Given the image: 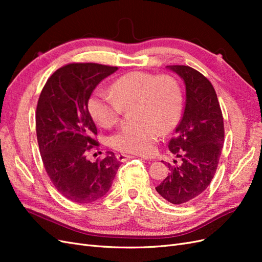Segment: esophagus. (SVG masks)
Wrapping results in <instances>:
<instances>
[{
    "mask_svg": "<svg viewBox=\"0 0 262 262\" xmlns=\"http://www.w3.org/2000/svg\"><path fill=\"white\" fill-rule=\"evenodd\" d=\"M131 157H132V156L126 155V154H118V155H117V160H118L119 162H125V161L130 160Z\"/></svg>",
    "mask_w": 262,
    "mask_h": 262,
    "instance_id": "1",
    "label": "esophagus"
}]
</instances>
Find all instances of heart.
I'll return each instance as SVG.
<instances>
[{"label":"heart","mask_w":262,"mask_h":262,"mask_svg":"<svg viewBox=\"0 0 262 262\" xmlns=\"http://www.w3.org/2000/svg\"><path fill=\"white\" fill-rule=\"evenodd\" d=\"M182 91L170 75L136 71L113 83L110 93L95 91L87 102L92 118L101 128L117 124L124 110H132V128L110 138V145L122 153L150 155L160 132L175 129L182 113Z\"/></svg>","instance_id":"b5f03b06"}]
</instances>
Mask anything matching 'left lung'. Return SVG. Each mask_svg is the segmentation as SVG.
I'll use <instances>...</instances> for the list:
<instances>
[{
    "label": "left lung",
    "mask_w": 262,
    "mask_h": 262,
    "mask_svg": "<svg viewBox=\"0 0 262 262\" xmlns=\"http://www.w3.org/2000/svg\"><path fill=\"white\" fill-rule=\"evenodd\" d=\"M186 85L184 115L169 141L170 152L180 158L167 163L169 172L155 189L172 204L194 200L210 185L216 171L224 143V122L213 85L187 66L166 67Z\"/></svg>",
    "instance_id": "8db88e82"
}]
</instances>
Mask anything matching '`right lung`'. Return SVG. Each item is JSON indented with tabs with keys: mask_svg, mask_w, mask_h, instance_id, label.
I'll return each instance as SVG.
<instances>
[{
	"mask_svg": "<svg viewBox=\"0 0 262 262\" xmlns=\"http://www.w3.org/2000/svg\"><path fill=\"white\" fill-rule=\"evenodd\" d=\"M117 70L70 63L48 78L38 99L36 132L45 169L58 191L76 203L104 196L120 166L113 152L94 163L86 158L99 146L87 102L96 86Z\"/></svg>",
	"mask_w": 262,
	"mask_h": 262,
	"instance_id": "1",
	"label": "right lung"
}]
</instances>
